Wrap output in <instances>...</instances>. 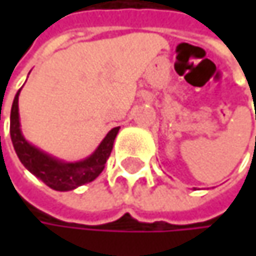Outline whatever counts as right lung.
<instances>
[{
	"instance_id": "1",
	"label": "right lung",
	"mask_w": 256,
	"mask_h": 256,
	"mask_svg": "<svg viewBox=\"0 0 256 256\" xmlns=\"http://www.w3.org/2000/svg\"><path fill=\"white\" fill-rule=\"evenodd\" d=\"M19 93L20 90L16 93V98L12 105L10 136L14 151L26 169L30 174H34L36 178L41 179L46 185L58 191H70L98 178L104 170L105 163L112 151L114 139L120 128L110 130V133L100 142L98 150L88 158L78 163H62L44 154L42 151L36 150L30 144H28L25 138L22 136L20 123H19V105H18Z\"/></svg>"
}]
</instances>
